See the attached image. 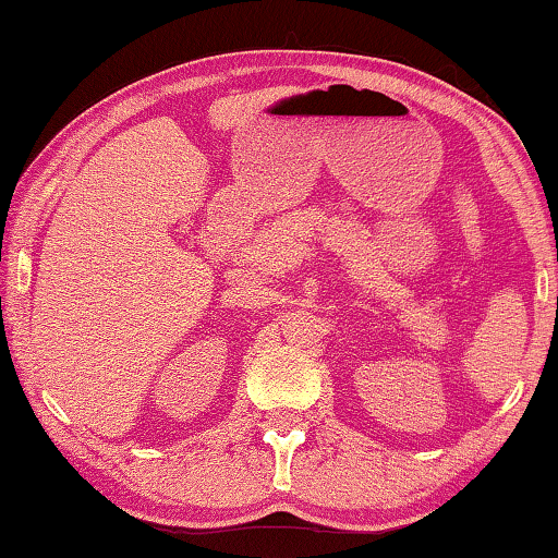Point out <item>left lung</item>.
I'll return each instance as SVG.
<instances>
[{"instance_id":"1","label":"left lung","mask_w":558,"mask_h":558,"mask_svg":"<svg viewBox=\"0 0 558 558\" xmlns=\"http://www.w3.org/2000/svg\"><path fill=\"white\" fill-rule=\"evenodd\" d=\"M556 307H558V302H556Z\"/></svg>"}]
</instances>
